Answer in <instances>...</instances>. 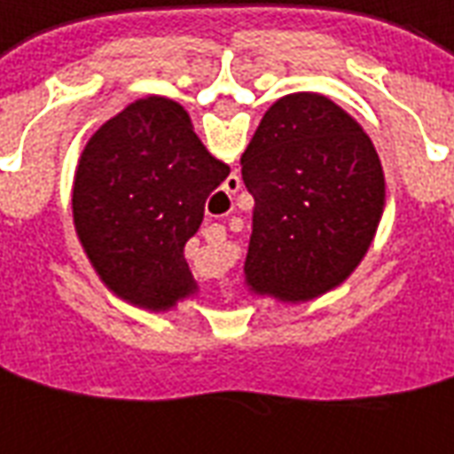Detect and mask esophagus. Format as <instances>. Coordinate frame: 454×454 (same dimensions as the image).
<instances>
[{"label":"esophagus","instance_id":"1","mask_svg":"<svg viewBox=\"0 0 454 454\" xmlns=\"http://www.w3.org/2000/svg\"><path fill=\"white\" fill-rule=\"evenodd\" d=\"M237 188H239V178H237V176H234L232 181L227 183V191H230V192H234V191H237Z\"/></svg>","mask_w":454,"mask_h":454}]
</instances>
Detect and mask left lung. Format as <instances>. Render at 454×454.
I'll use <instances>...</instances> for the list:
<instances>
[{
	"label": "left lung",
	"instance_id": "8db88e82",
	"mask_svg": "<svg viewBox=\"0 0 454 454\" xmlns=\"http://www.w3.org/2000/svg\"><path fill=\"white\" fill-rule=\"evenodd\" d=\"M242 178L254 195L249 291L305 303L364 259L387 200L384 170L333 99L295 92L273 102L242 153Z\"/></svg>",
	"mask_w": 454,
	"mask_h": 454
}]
</instances>
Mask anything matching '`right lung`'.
I'll use <instances>...</instances> for the list:
<instances>
[{
	"mask_svg": "<svg viewBox=\"0 0 454 454\" xmlns=\"http://www.w3.org/2000/svg\"><path fill=\"white\" fill-rule=\"evenodd\" d=\"M227 176L173 99H137L105 121L73 185L75 230L102 284L153 313L195 294L183 249Z\"/></svg>",
	"mask_w": 454,
	"mask_h": 454,
	"instance_id": "add662e5",
	"label": "right lung"
}]
</instances>
